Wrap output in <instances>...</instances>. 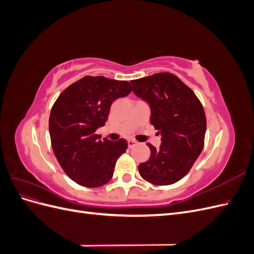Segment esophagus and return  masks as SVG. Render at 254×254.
I'll return each instance as SVG.
<instances>
[{
    "label": "esophagus",
    "mask_w": 254,
    "mask_h": 254,
    "mask_svg": "<svg viewBox=\"0 0 254 254\" xmlns=\"http://www.w3.org/2000/svg\"><path fill=\"white\" fill-rule=\"evenodd\" d=\"M127 143H128V147H129V148H132L133 146H135V145L137 144V142L134 141V140H128Z\"/></svg>",
    "instance_id": "esophagus-1"
}]
</instances>
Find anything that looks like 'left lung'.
<instances>
[{
	"label": "left lung",
	"mask_w": 254,
	"mask_h": 254,
	"mask_svg": "<svg viewBox=\"0 0 254 254\" xmlns=\"http://www.w3.org/2000/svg\"><path fill=\"white\" fill-rule=\"evenodd\" d=\"M133 93L150 108V123L162 136L150 158L139 165L146 181L170 186L181 180L200 155L206 129L203 107L193 90L171 73H157L130 81Z\"/></svg>",
	"instance_id": "8db88e82"
}]
</instances>
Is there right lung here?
<instances>
[{"instance_id":"right-lung-1","label":"right lung","mask_w":254,"mask_h":254,"mask_svg":"<svg viewBox=\"0 0 254 254\" xmlns=\"http://www.w3.org/2000/svg\"><path fill=\"white\" fill-rule=\"evenodd\" d=\"M130 92L128 81L84 76L54 104L49 121L53 151L64 173L79 186L98 188L112 178L128 144L124 139L101 140L95 131L108 120L111 104Z\"/></svg>"}]
</instances>
